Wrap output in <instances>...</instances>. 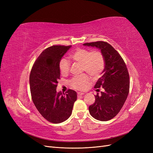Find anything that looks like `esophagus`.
I'll return each instance as SVG.
<instances>
[{
	"label": "esophagus",
	"mask_w": 153,
	"mask_h": 153,
	"mask_svg": "<svg viewBox=\"0 0 153 153\" xmlns=\"http://www.w3.org/2000/svg\"><path fill=\"white\" fill-rule=\"evenodd\" d=\"M84 94H85L84 92H77V96H78V97H80V96H81L82 95Z\"/></svg>",
	"instance_id": "34e87169"
}]
</instances>
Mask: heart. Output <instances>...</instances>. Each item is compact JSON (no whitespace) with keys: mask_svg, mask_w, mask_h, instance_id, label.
I'll return each instance as SVG.
<instances>
[{"mask_svg":"<svg viewBox=\"0 0 153 153\" xmlns=\"http://www.w3.org/2000/svg\"><path fill=\"white\" fill-rule=\"evenodd\" d=\"M73 61L82 64V72H87L94 79L98 78L104 70L105 66V56L100 50L76 48L69 55ZM60 73L62 76H66L70 71L69 62L66 59H62L59 64ZM90 80L87 74L72 78L69 85L76 90H84Z\"/></svg>","mask_w":153,"mask_h":153,"instance_id":"heart-1","label":"heart"}]
</instances>
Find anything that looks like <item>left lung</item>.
<instances>
[{
  "label": "left lung",
  "instance_id": "left-lung-1",
  "mask_svg": "<svg viewBox=\"0 0 153 153\" xmlns=\"http://www.w3.org/2000/svg\"><path fill=\"white\" fill-rule=\"evenodd\" d=\"M84 45L96 47L101 50L105 59L103 75L94 86L103 91L95 95V102L89 106L92 117L101 121L112 119L120 112L129 91V76L126 64L117 51L105 41L86 43Z\"/></svg>",
  "mask_w": 153,
  "mask_h": 153
}]
</instances>
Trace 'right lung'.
<instances>
[{
  "instance_id": "1",
  "label": "right lung",
  "mask_w": 153,
  "mask_h": 153,
  "mask_svg": "<svg viewBox=\"0 0 153 153\" xmlns=\"http://www.w3.org/2000/svg\"><path fill=\"white\" fill-rule=\"evenodd\" d=\"M71 45H53L44 50L32 67L29 76L32 101L48 121L54 124L67 120L72 113L76 92L68 89L65 94L57 92L60 79L59 64Z\"/></svg>"
}]
</instances>
